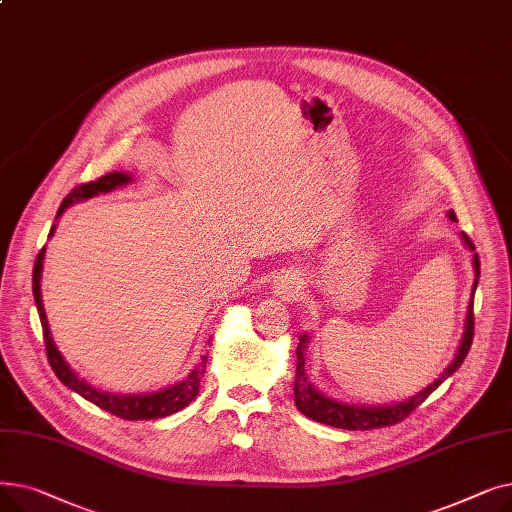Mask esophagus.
Masks as SVG:
<instances>
[{"label": "esophagus", "mask_w": 512, "mask_h": 512, "mask_svg": "<svg viewBox=\"0 0 512 512\" xmlns=\"http://www.w3.org/2000/svg\"><path fill=\"white\" fill-rule=\"evenodd\" d=\"M272 288L278 297H282L286 301H294L303 290V280L297 274H284L278 280H274Z\"/></svg>", "instance_id": "1"}]
</instances>
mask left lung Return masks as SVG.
<instances>
[{
    "label": "left lung",
    "instance_id": "left-lung-1",
    "mask_svg": "<svg viewBox=\"0 0 512 512\" xmlns=\"http://www.w3.org/2000/svg\"><path fill=\"white\" fill-rule=\"evenodd\" d=\"M448 218L452 222H456V215H454L452 209L448 211ZM461 238L471 251H475L473 240L465 232H461ZM473 267H475V282H473V292H471V301H469L467 319H465V334L461 338L459 351H456V355H454V361L446 367V371L440 375V378L434 384H429L427 388H423L421 392H417L415 396H411L407 400L392 402V405H384V407L346 405V402H340V400L328 398L326 394H321L307 380V375H305V348H307L309 336L303 334L299 338V346H297V371H294V405H297V409L303 415H307L309 419L317 421V423H326V425L340 427V429H353V432H355V429H361V432H363V429L394 425V423H400L405 417H409L429 394H432L446 378H450V375L463 365V361L469 353L471 342H473V326H475V321H473V294H475V288H477V282H479V257H477V253L473 255Z\"/></svg>",
    "mask_w": 512,
    "mask_h": 512
}]
</instances>
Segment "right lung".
I'll return each mask as SVG.
<instances>
[{"instance_id":"1","label":"right lung","mask_w":512,"mask_h":512,"mask_svg":"<svg viewBox=\"0 0 512 512\" xmlns=\"http://www.w3.org/2000/svg\"><path fill=\"white\" fill-rule=\"evenodd\" d=\"M132 180V174H124V172H112L105 174L93 182H85L80 186H74L72 191L68 193V197L62 201L56 220L60 215L78 201H87L99 193H110L118 186H124ZM56 232V224L51 226L49 230V238ZM43 259H45V247L39 251L35 267H33V297H35V305L39 311V319L43 326V338H45V351H47V361L53 369V373L58 375V380L68 386L70 390H74L76 394H80L83 398H87L93 405H97L99 409L112 413L120 419H128V421H141V419H161L174 415L178 411H182L186 405H191L195 400V396L199 394V386H201V378L205 373V365H207V357H201V363L186 375L182 382H176L170 388H164L159 392H149V394H114V392H105L99 388L89 386L85 380H80L78 375L70 369V365L64 361L62 353L53 344L51 338V330L47 324V315L43 309V299H41V274H43Z\"/></svg>"}]
</instances>
